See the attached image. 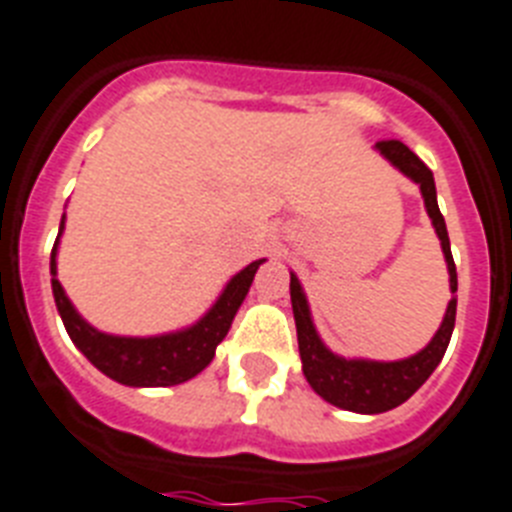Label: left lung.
Returning a JSON list of instances; mask_svg holds the SVG:
<instances>
[{"label": "left lung", "instance_id": "left-lung-1", "mask_svg": "<svg viewBox=\"0 0 512 512\" xmlns=\"http://www.w3.org/2000/svg\"><path fill=\"white\" fill-rule=\"evenodd\" d=\"M377 149L384 159H390L403 175H408L413 183H418L421 196H424L426 211L432 217V225L442 240V251H445L447 272H450V290L458 293V272H455L453 253H450V238H447L445 217L437 206V188H434V175L416 154H413L403 141L387 138L377 141ZM290 301H293L295 329H298V350H301L303 374L308 384L314 387L316 395H322L327 403L345 408L353 413H384L398 408L400 403L411 398L413 392L432 377L442 356H445L450 337L455 327V308L458 298L447 303V314L442 319V327L437 335L426 345L421 353L405 358V361H345L324 348V342L316 335L311 314H308L306 295L301 290V282L295 274H290Z\"/></svg>", "mask_w": 512, "mask_h": 512}]
</instances>
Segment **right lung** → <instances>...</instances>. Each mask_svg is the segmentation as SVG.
Wrapping results in <instances>:
<instances>
[{"instance_id":"obj_1","label":"right lung","mask_w":512,"mask_h":512,"mask_svg":"<svg viewBox=\"0 0 512 512\" xmlns=\"http://www.w3.org/2000/svg\"><path fill=\"white\" fill-rule=\"evenodd\" d=\"M62 227H65V217L59 225V235H62ZM57 243L52 248V290L67 335L101 374L128 387H172L201 374L214 358L219 342L225 340L227 329L251 287L253 274L264 261H253L243 272L235 274L209 314L193 327L162 337H114L83 322L65 295L57 280Z\"/></svg>"}]
</instances>
